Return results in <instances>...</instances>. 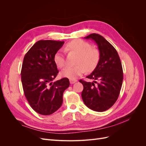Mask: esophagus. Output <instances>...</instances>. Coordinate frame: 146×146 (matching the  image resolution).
Here are the masks:
<instances>
[{"label": "esophagus", "instance_id": "1", "mask_svg": "<svg viewBox=\"0 0 146 146\" xmlns=\"http://www.w3.org/2000/svg\"><path fill=\"white\" fill-rule=\"evenodd\" d=\"M69 82H70V84H74V83H75L76 82H77V80H70V79Z\"/></svg>", "mask_w": 146, "mask_h": 146}]
</instances>
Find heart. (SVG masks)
<instances>
[{
  "label": "heart",
  "mask_w": 146,
  "mask_h": 146,
  "mask_svg": "<svg viewBox=\"0 0 146 146\" xmlns=\"http://www.w3.org/2000/svg\"><path fill=\"white\" fill-rule=\"evenodd\" d=\"M65 49L69 52H74L78 54L76 61L77 66H67L60 72V76L75 80L80 75L88 71L94 70L100 60V52L96 48L92 47L89 42L82 39H74L66 44ZM54 61L57 67L62 68L66 65L64 55L60 51L55 53Z\"/></svg>",
  "instance_id": "b5f03b06"
}]
</instances>
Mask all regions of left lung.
I'll list each match as a JSON object with an SVG mask.
<instances>
[{"label": "left lung", "instance_id": "left-lung-1", "mask_svg": "<svg viewBox=\"0 0 146 146\" xmlns=\"http://www.w3.org/2000/svg\"><path fill=\"white\" fill-rule=\"evenodd\" d=\"M94 41L100 52V60L86 78L92 82L80 80L83 85L82 98L86 107L95 111H104L116 102L123 81L121 61L116 50L101 35L92 33L85 37Z\"/></svg>", "mask_w": 146, "mask_h": 146}]
</instances>
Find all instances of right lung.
Instances as JSON below:
<instances>
[{
    "instance_id": "obj_1",
    "label": "right lung",
    "mask_w": 146,
    "mask_h": 146,
    "mask_svg": "<svg viewBox=\"0 0 146 146\" xmlns=\"http://www.w3.org/2000/svg\"><path fill=\"white\" fill-rule=\"evenodd\" d=\"M64 43L38 41L24 58L21 74L24 94L31 107L42 115H50L60 108L63 92L69 86L68 78L52 82L58 73L54 56Z\"/></svg>"
}]
</instances>
